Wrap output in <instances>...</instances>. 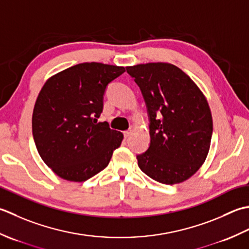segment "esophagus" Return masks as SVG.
I'll list each match as a JSON object with an SVG mask.
<instances>
[{
  "label": "esophagus",
  "mask_w": 249,
  "mask_h": 249,
  "mask_svg": "<svg viewBox=\"0 0 249 249\" xmlns=\"http://www.w3.org/2000/svg\"><path fill=\"white\" fill-rule=\"evenodd\" d=\"M131 133H132V131H131V130H128V131H124V138H125V139H128V138H129V136L131 135Z\"/></svg>",
  "instance_id": "34e87169"
}]
</instances>
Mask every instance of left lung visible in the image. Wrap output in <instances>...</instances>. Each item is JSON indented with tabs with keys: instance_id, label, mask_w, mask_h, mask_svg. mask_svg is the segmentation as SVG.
I'll return each mask as SVG.
<instances>
[{
	"instance_id": "obj_1",
	"label": "left lung",
	"mask_w": 249,
	"mask_h": 249,
	"mask_svg": "<svg viewBox=\"0 0 249 249\" xmlns=\"http://www.w3.org/2000/svg\"><path fill=\"white\" fill-rule=\"evenodd\" d=\"M149 114L150 145L136 157L140 169L165 185L187 180L209 155L213 119L209 102L185 72L167 62L126 67Z\"/></svg>"
}]
</instances>
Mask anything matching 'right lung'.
Here are the masks:
<instances>
[{
    "label": "right lung",
    "mask_w": 249,
    "mask_h": 249,
    "mask_svg": "<svg viewBox=\"0 0 249 249\" xmlns=\"http://www.w3.org/2000/svg\"><path fill=\"white\" fill-rule=\"evenodd\" d=\"M125 70L99 62L76 64L49 77L32 115L40 158L61 178L85 181L108 165L124 140L119 131L98 123L106 86Z\"/></svg>",
    "instance_id": "right-lung-1"
}]
</instances>
